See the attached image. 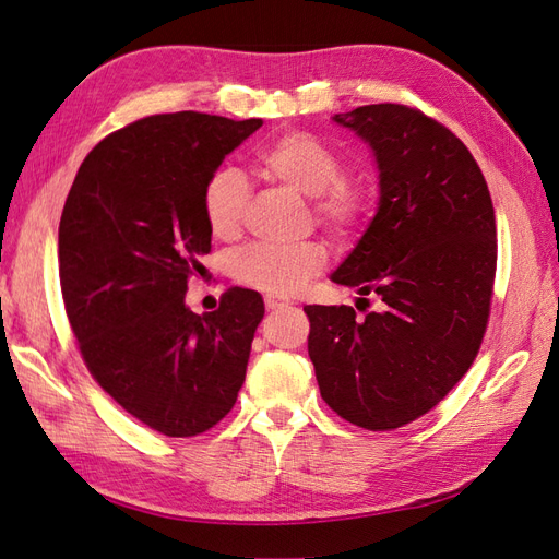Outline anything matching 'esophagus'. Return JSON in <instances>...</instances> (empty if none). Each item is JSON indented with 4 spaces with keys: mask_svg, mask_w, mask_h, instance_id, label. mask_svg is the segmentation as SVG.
Wrapping results in <instances>:
<instances>
[{
    "mask_svg": "<svg viewBox=\"0 0 559 559\" xmlns=\"http://www.w3.org/2000/svg\"><path fill=\"white\" fill-rule=\"evenodd\" d=\"M263 302H265V308H267V310H280V308H289V306H292L289 300L277 298V296H270V294L263 298Z\"/></svg>",
    "mask_w": 559,
    "mask_h": 559,
    "instance_id": "34e87169",
    "label": "esophagus"
}]
</instances>
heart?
<instances>
[{"instance_id":"b5f03b06","label":"heart","mask_w":559,"mask_h":559,"mask_svg":"<svg viewBox=\"0 0 559 559\" xmlns=\"http://www.w3.org/2000/svg\"><path fill=\"white\" fill-rule=\"evenodd\" d=\"M261 170L286 189L312 198L319 224L335 235L357 230L370 212L368 183L343 177L335 151L308 132H284L257 151ZM249 205V183L235 167H218L202 189V216L218 240L240 233ZM326 265V249L319 242L296 247L249 245L230 257V275L249 289L270 296L294 294Z\"/></svg>"}]
</instances>
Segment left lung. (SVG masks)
<instances>
[{
    "instance_id": "obj_1",
    "label": "left lung",
    "mask_w": 559,
    "mask_h": 559,
    "mask_svg": "<svg viewBox=\"0 0 559 559\" xmlns=\"http://www.w3.org/2000/svg\"><path fill=\"white\" fill-rule=\"evenodd\" d=\"M333 121L373 148L380 202L331 280L359 300L378 296L380 310L306 306L308 354L331 411L389 431L429 413L476 359L497 273L495 207L464 142L419 109L366 105Z\"/></svg>"
}]
</instances>
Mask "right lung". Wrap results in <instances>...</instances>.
<instances>
[{
	"instance_id": "1",
	"label": "right lung",
	"mask_w": 559,
	"mask_h": 559,
	"mask_svg": "<svg viewBox=\"0 0 559 559\" xmlns=\"http://www.w3.org/2000/svg\"><path fill=\"white\" fill-rule=\"evenodd\" d=\"M261 118H140L99 142L64 200L58 267L81 357L105 392L158 433L198 436L238 401L263 298L233 286L214 312L186 308L210 253L207 177Z\"/></svg>"
}]
</instances>
